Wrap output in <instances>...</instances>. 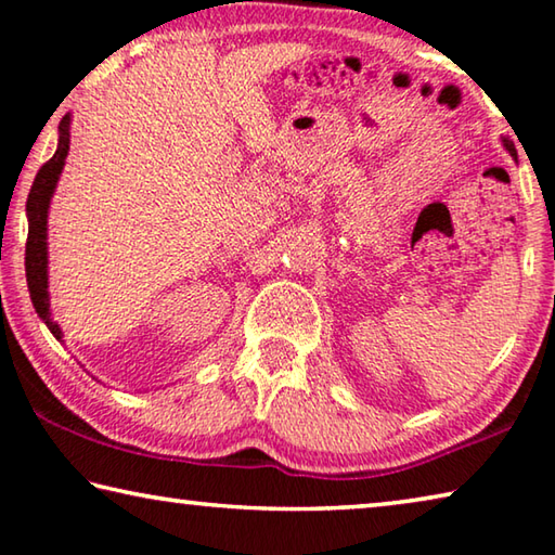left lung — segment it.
Returning <instances> with one entry per match:
<instances>
[{
	"label": "left lung",
	"mask_w": 555,
	"mask_h": 555,
	"mask_svg": "<svg viewBox=\"0 0 555 555\" xmlns=\"http://www.w3.org/2000/svg\"><path fill=\"white\" fill-rule=\"evenodd\" d=\"M504 146H506V152H509L512 156H516V149H514L512 142H506V139H504Z\"/></svg>",
	"instance_id": "8db88e82"
}]
</instances>
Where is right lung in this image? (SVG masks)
Segmentation results:
<instances>
[{"instance_id":"add662e5","label":"right lung","mask_w":555,"mask_h":555,"mask_svg":"<svg viewBox=\"0 0 555 555\" xmlns=\"http://www.w3.org/2000/svg\"><path fill=\"white\" fill-rule=\"evenodd\" d=\"M59 149L46 162L39 173L34 178V185L29 191V201H26V218H29V237H26V284H29L31 304L39 313L41 321L49 325L55 340L63 343V333L59 323L51 318V304H49V205L53 198L55 183H59L61 171L65 166V156L70 149V117L65 115L59 127Z\"/></svg>"}]
</instances>
